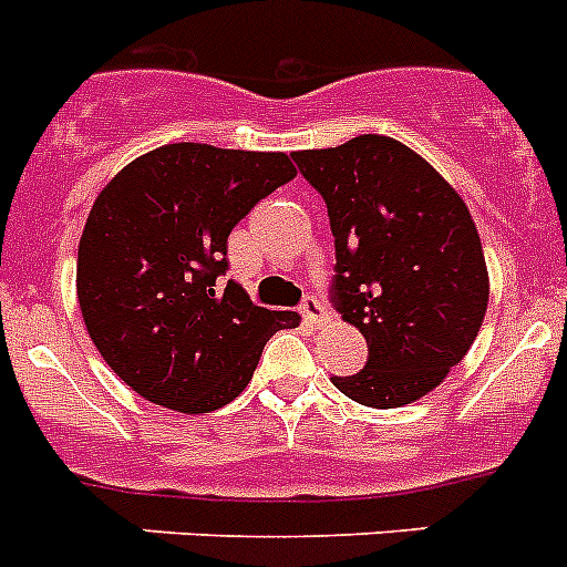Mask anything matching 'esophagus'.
Segmentation results:
<instances>
[{
  "mask_svg": "<svg viewBox=\"0 0 567 567\" xmlns=\"http://www.w3.org/2000/svg\"><path fill=\"white\" fill-rule=\"evenodd\" d=\"M299 313L305 317V322L319 324L324 317H328V308H324V302L319 297H313V293H305L302 305H299Z\"/></svg>",
  "mask_w": 567,
  "mask_h": 567,
  "instance_id": "1",
  "label": "esophagus"
}]
</instances>
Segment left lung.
I'll return each mask as SVG.
<instances>
[{"instance_id": "8db88e82", "label": "left lung", "mask_w": 567, "mask_h": 567, "mask_svg": "<svg viewBox=\"0 0 567 567\" xmlns=\"http://www.w3.org/2000/svg\"><path fill=\"white\" fill-rule=\"evenodd\" d=\"M290 156L331 219L333 308L368 342L365 368L331 382L368 408L420 400L462 362L488 308V268L465 202L388 136Z\"/></svg>"}]
</instances>
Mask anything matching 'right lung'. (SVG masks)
<instances>
[{"label": "right lung", "mask_w": 567, "mask_h": 567, "mask_svg": "<svg viewBox=\"0 0 567 567\" xmlns=\"http://www.w3.org/2000/svg\"><path fill=\"white\" fill-rule=\"evenodd\" d=\"M297 176L285 154L176 142L105 185L76 262L79 308L96 351L140 396L208 413L245 391L270 337L299 324L228 279V236Z\"/></svg>", "instance_id": "add662e5"}]
</instances>
